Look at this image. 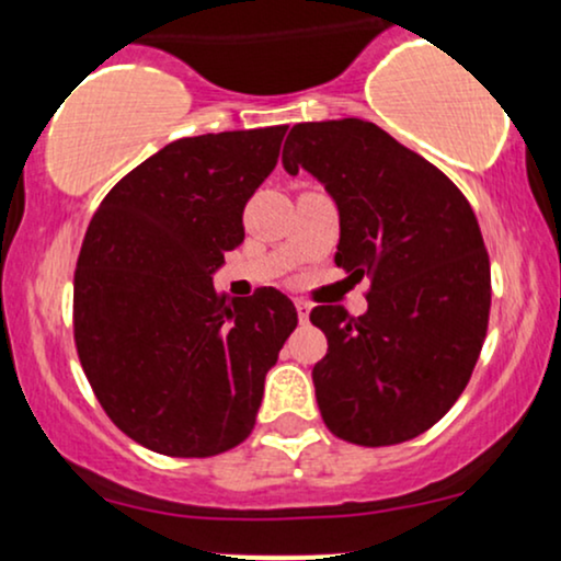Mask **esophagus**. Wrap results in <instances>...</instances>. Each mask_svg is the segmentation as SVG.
I'll return each mask as SVG.
<instances>
[{
  "label": "esophagus",
  "instance_id": "34e87169",
  "mask_svg": "<svg viewBox=\"0 0 561 561\" xmlns=\"http://www.w3.org/2000/svg\"><path fill=\"white\" fill-rule=\"evenodd\" d=\"M295 308H298V317H300V321H308V313H311V302L302 300V298H298V300H295Z\"/></svg>",
  "mask_w": 561,
  "mask_h": 561
}]
</instances>
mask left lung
I'll return each instance as SVG.
<instances>
[{
    "label": "left lung",
    "mask_w": 561,
    "mask_h": 561,
    "mask_svg": "<svg viewBox=\"0 0 561 561\" xmlns=\"http://www.w3.org/2000/svg\"><path fill=\"white\" fill-rule=\"evenodd\" d=\"M287 173L311 171L340 210L334 263L369 279L364 317L317 306L321 420L379 448L422 435L465 392L491 317V261L469 199L440 169L362 118L293 126Z\"/></svg>",
    "instance_id": "obj_1"
}]
</instances>
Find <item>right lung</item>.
Returning a JSON list of instances; mask_svg holds the SVG:
<instances>
[{"mask_svg": "<svg viewBox=\"0 0 561 561\" xmlns=\"http://www.w3.org/2000/svg\"><path fill=\"white\" fill-rule=\"evenodd\" d=\"M285 131L171 141L107 192L83 237L73 276L83 375L115 427L156 454L205 459L240 446L298 327L279 289L227 300L210 279L244 240L242 210Z\"/></svg>", "mask_w": 561, "mask_h": 561, "instance_id": "obj_1", "label": "right lung"}]
</instances>
